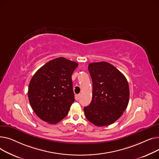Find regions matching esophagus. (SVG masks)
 I'll return each mask as SVG.
<instances>
[{
  "instance_id": "1",
  "label": "esophagus",
  "mask_w": 159,
  "mask_h": 159,
  "mask_svg": "<svg viewBox=\"0 0 159 159\" xmlns=\"http://www.w3.org/2000/svg\"><path fill=\"white\" fill-rule=\"evenodd\" d=\"M80 96H81V95H80V94L76 95V96H75V99H76V101L79 100V99H80Z\"/></svg>"
}]
</instances>
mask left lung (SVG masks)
<instances>
[{
    "label": "left lung",
    "instance_id": "8db88e82",
    "mask_svg": "<svg viewBox=\"0 0 159 159\" xmlns=\"http://www.w3.org/2000/svg\"><path fill=\"white\" fill-rule=\"evenodd\" d=\"M89 71L92 80V99L84 108L86 118L97 126L114 123L126 110L129 97L128 83L123 74L106 62L91 63Z\"/></svg>",
    "mask_w": 159,
    "mask_h": 159
}]
</instances>
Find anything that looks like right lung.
<instances>
[{"label":"right lung","mask_w":159,"mask_h":159,"mask_svg":"<svg viewBox=\"0 0 159 159\" xmlns=\"http://www.w3.org/2000/svg\"><path fill=\"white\" fill-rule=\"evenodd\" d=\"M78 64L60 57L45 63L34 74L28 88L30 105L40 119L56 124L68 114L74 101L72 74Z\"/></svg>","instance_id":"right-lung-1"}]
</instances>
